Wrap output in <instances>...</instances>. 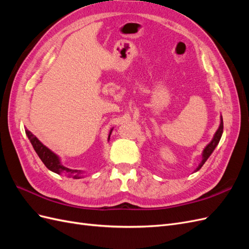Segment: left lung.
Masks as SVG:
<instances>
[{"label": "left lung", "mask_w": 249, "mask_h": 249, "mask_svg": "<svg viewBox=\"0 0 249 249\" xmlns=\"http://www.w3.org/2000/svg\"><path fill=\"white\" fill-rule=\"evenodd\" d=\"M222 132H223V120H222V117H221L220 125H219V127H218L217 132L215 133L214 138H213L212 141H211V142L209 143V144L206 146V148L203 149V152H202V160H201V163L198 165V167L196 168V171L199 170V169L202 167V165L206 163V161L208 160V158L211 156V154L213 153V150L215 149V147L217 146L218 143H219V140H220V138H221Z\"/></svg>", "instance_id": "obj_1"}]
</instances>
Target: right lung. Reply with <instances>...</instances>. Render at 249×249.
I'll return each mask as SVG.
<instances>
[{
    "label": "right lung",
    "instance_id": "obj_1",
    "mask_svg": "<svg viewBox=\"0 0 249 249\" xmlns=\"http://www.w3.org/2000/svg\"><path fill=\"white\" fill-rule=\"evenodd\" d=\"M111 132H112V130H111ZM111 132H110V134H111ZM26 134H27V136H28L30 142L32 143V145L35 149L36 154L38 155V157L40 158V160L43 162L44 165H46L47 168H49L53 172L58 173V175H60L61 172H69V175L71 176L73 178H81L80 177V171L71 170L70 168L64 167L63 165L61 164V162H60L59 158L54 153L51 152V150L47 146H44L42 143L38 139H37L31 132L26 130ZM109 137H110V135H109Z\"/></svg>",
    "mask_w": 249,
    "mask_h": 249
}]
</instances>
